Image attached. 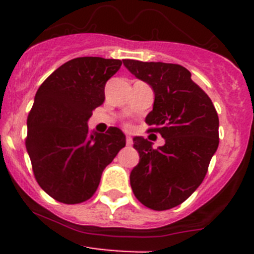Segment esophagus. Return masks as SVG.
I'll return each instance as SVG.
<instances>
[{
	"label": "esophagus",
	"mask_w": 254,
	"mask_h": 254,
	"mask_svg": "<svg viewBox=\"0 0 254 254\" xmlns=\"http://www.w3.org/2000/svg\"><path fill=\"white\" fill-rule=\"evenodd\" d=\"M126 143H127V146H131L132 143H133V141H132L131 136H127V137H126Z\"/></svg>",
	"instance_id": "esophagus-1"
}]
</instances>
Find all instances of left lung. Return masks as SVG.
Listing matches in <instances>:
<instances>
[{
    "mask_svg": "<svg viewBox=\"0 0 254 254\" xmlns=\"http://www.w3.org/2000/svg\"><path fill=\"white\" fill-rule=\"evenodd\" d=\"M123 64L152 87L155 102L146 123L149 132L165 140L164 146L152 149L147 138H133L140 161L129 176L132 190L143 206L169 210L185 202L205 179L219 146L217 112L186 67L134 60Z\"/></svg>",
    "mask_w": 254,
    "mask_h": 254,
    "instance_id": "obj_1",
    "label": "left lung"
}]
</instances>
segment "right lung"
Wrapping results in <instances>:
<instances>
[{"label": "right lung", "mask_w": 254, "mask_h": 254, "mask_svg": "<svg viewBox=\"0 0 254 254\" xmlns=\"http://www.w3.org/2000/svg\"><path fill=\"white\" fill-rule=\"evenodd\" d=\"M120 60L78 57L46 78L28 116L25 146L38 185L52 198L75 205L93 197L102 173L126 146L120 128L91 132L86 122L104 103Z\"/></svg>", "instance_id": "right-lung-1"}]
</instances>
